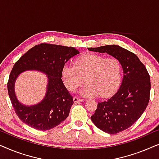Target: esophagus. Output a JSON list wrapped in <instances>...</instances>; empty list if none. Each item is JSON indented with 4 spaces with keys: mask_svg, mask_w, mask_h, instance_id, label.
<instances>
[{
    "mask_svg": "<svg viewBox=\"0 0 159 159\" xmlns=\"http://www.w3.org/2000/svg\"><path fill=\"white\" fill-rule=\"evenodd\" d=\"M73 101H74V102H75V103H78V102L82 101V99L79 98H77V97H74L73 98Z\"/></svg>",
    "mask_w": 159,
    "mask_h": 159,
    "instance_id": "obj_1",
    "label": "esophagus"
}]
</instances>
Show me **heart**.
Returning <instances> with one entry per match:
<instances>
[{
	"label": "heart",
	"instance_id": "b5f03b06",
	"mask_svg": "<svg viewBox=\"0 0 159 159\" xmlns=\"http://www.w3.org/2000/svg\"><path fill=\"white\" fill-rule=\"evenodd\" d=\"M121 66L116 58H106L96 53L84 54L74 65H64L61 79L66 89L74 92L85 82L80 91L84 97H109L118 89L121 82Z\"/></svg>",
	"mask_w": 159,
	"mask_h": 159
}]
</instances>
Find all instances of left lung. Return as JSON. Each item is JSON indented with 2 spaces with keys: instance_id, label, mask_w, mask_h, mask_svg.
<instances>
[{
  "instance_id": "left-lung-1",
  "label": "left lung",
  "mask_w": 159,
  "mask_h": 159,
  "mask_svg": "<svg viewBox=\"0 0 159 159\" xmlns=\"http://www.w3.org/2000/svg\"><path fill=\"white\" fill-rule=\"evenodd\" d=\"M106 53L120 61L123 79L120 88L107 101L98 103L91 116L96 127L108 134H116L131 127L145 111L150 99L151 81L146 68L135 54L119 45L88 48Z\"/></svg>"
}]
</instances>
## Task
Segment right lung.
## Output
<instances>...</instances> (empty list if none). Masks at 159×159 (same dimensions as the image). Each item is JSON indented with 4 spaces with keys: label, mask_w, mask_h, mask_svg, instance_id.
Listing matches in <instances>:
<instances>
[{
    "label": "right lung",
    "mask_w": 159,
    "mask_h": 159,
    "mask_svg": "<svg viewBox=\"0 0 159 159\" xmlns=\"http://www.w3.org/2000/svg\"><path fill=\"white\" fill-rule=\"evenodd\" d=\"M79 53L73 47L41 43L30 49L15 63L7 84L8 92L15 112L24 123L35 129L49 130L68 117L74 101L62 82L61 69L71 58ZM31 70L46 74L48 85L42 101L26 106L17 99L15 82L20 73Z\"/></svg>",
    "instance_id": "obj_1"
}]
</instances>
